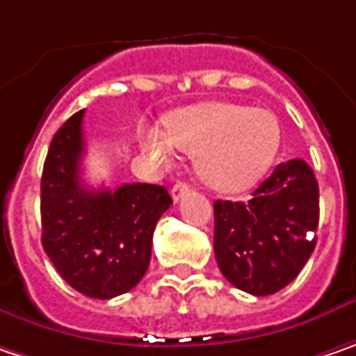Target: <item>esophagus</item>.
I'll use <instances>...</instances> for the list:
<instances>
[{"mask_svg": "<svg viewBox=\"0 0 356 356\" xmlns=\"http://www.w3.org/2000/svg\"><path fill=\"white\" fill-rule=\"evenodd\" d=\"M187 193H189V185H187L185 181H177V183L173 185V189H171V197H173V201H175V203H177L183 195H187Z\"/></svg>", "mask_w": 356, "mask_h": 356, "instance_id": "esophagus-1", "label": "esophagus"}]
</instances>
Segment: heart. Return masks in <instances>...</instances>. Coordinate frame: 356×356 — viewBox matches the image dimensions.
Wrapping results in <instances>:
<instances>
[{
	"mask_svg": "<svg viewBox=\"0 0 356 356\" xmlns=\"http://www.w3.org/2000/svg\"><path fill=\"white\" fill-rule=\"evenodd\" d=\"M141 149L167 163L173 147L193 155L197 175L209 187L237 193L267 173L281 145L277 117L235 103H199L165 117V131L143 127Z\"/></svg>",
	"mask_w": 356,
	"mask_h": 356,
	"instance_id": "b5f03b06",
	"label": "heart"
}]
</instances>
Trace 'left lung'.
Segmentation results:
<instances>
[{
	"label": "left lung",
	"instance_id": "1",
	"mask_svg": "<svg viewBox=\"0 0 356 356\" xmlns=\"http://www.w3.org/2000/svg\"><path fill=\"white\" fill-rule=\"evenodd\" d=\"M213 211L217 265L231 285L255 297L289 285L315 251L318 185L302 159L279 163L249 201H215Z\"/></svg>",
	"mask_w": 356,
	"mask_h": 356
}]
</instances>
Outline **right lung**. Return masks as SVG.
<instances>
[{
	"label": "right lung",
	"mask_w": 356,
	"mask_h": 356,
	"mask_svg": "<svg viewBox=\"0 0 356 356\" xmlns=\"http://www.w3.org/2000/svg\"><path fill=\"white\" fill-rule=\"evenodd\" d=\"M83 113L55 133L41 175V245L57 273L91 299H111L147 273L153 231L169 209L161 185L127 183L91 189L81 183Z\"/></svg>",
	"instance_id": "1"
}]
</instances>
